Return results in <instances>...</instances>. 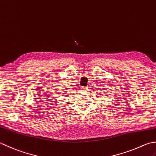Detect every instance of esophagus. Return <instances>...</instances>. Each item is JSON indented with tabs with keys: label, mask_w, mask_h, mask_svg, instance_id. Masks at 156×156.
<instances>
[{
	"label": "esophagus",
	"mask_w": 156,
	"mask_h": 156,
	"mask_svg": "<svg viewBox=\"0 0 156 156\" xmlns=\"http://www.w3.org/2000/svg\"><path fill=\"white\" fill-rule=\"evenodd\" d=\"M82 91H87V87H82Z\"/></svg>",
	"instance_id": "34e87169"
}]
</instances>
